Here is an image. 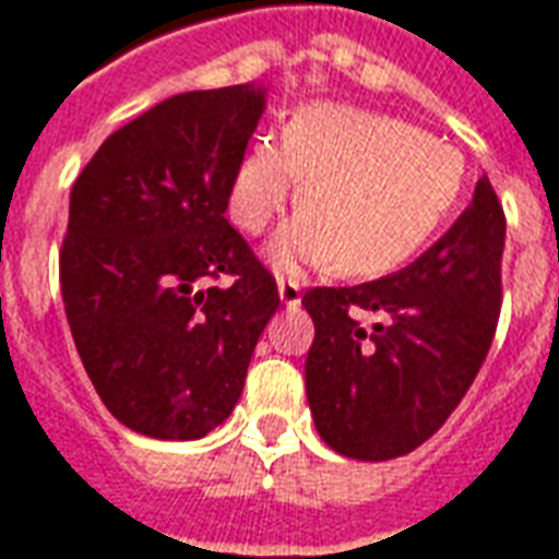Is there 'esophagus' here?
Here are the masks:
<instances>
[{
    "label": "esophagus",
    "instance_id": "esophagus-1",
    "mask_svg": "<svg viewBox=\"0 0 559 559\" xmlns=\"http://www.w3.org/2000/svg\"><path fill=\"white\" fill-rule=\"evenodd\" d=\"M276 288H280V300H283L285 307H297V304H300L304 288H300L297 280H292V276H280V280H276Z\"/></svg>",
    "mask_w": 559,
    "mask_h": 559
}]
</instances>
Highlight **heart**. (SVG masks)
Returning <instances> with one entry per match:
<instances>
[{"mask_svg": "<svg viewBox=\"0 0 559 559\" xmlns=\"http://www.w3.org/2000/svg\"><path fill=\"white\" fill-rule=\"evenodd\" d=\"M307 207L271 243L280 271L336 262L378 276L405 264L441 229L464 185V160L438 136L369 109L312 104L283 130L255 140L235 166L229 214L262 235L288 202Z\"/></svg>", "mask_w": 559, "mask_h": 559, "instance_id": "b5f03b06", "label": "heart"}]
</instances>
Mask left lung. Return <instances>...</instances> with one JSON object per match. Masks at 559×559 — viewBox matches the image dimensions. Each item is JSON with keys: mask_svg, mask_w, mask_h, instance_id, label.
Masks as SVG:
<instances>
[{"mask_svg": "<svg viewBox=\"0 0 559 559\" xmlns=\"http://www.w3.org/2000/svg\"><path fill=\"white\" fill-rule=\"evenodd\" d=\"M503 238V205L483 175L474 202L417 262L304 295L316 321L307 399L330 450L357 462L399 459L459 408L495 340ZM360 311L382 321L364 329Z\"/></svg>", "mask_w": 559, "mask_h": 559, "instance_id": "left-lung-1", "label": "left lung"}]
</instances>
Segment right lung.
Returning a JSON list of instances; mask_svg holds the SVG:
<instances>
[{
    "label": "right lung",
    "instance_id": "obj_1",
    "mask_svg": "<svg viewBox=\"0 0 559 559\" xmlns=\"http://www.w3.org/2000/svg\"><path fill=\"white\" fill-rule=\"evenodd\" d=\"M262 109L250 83L166 97L107 136L73 181L64 316L97 396L148 438L217 429L280 307L274 274L226 219Z\"/></svg>",
    "mask_w": 559,
    "mask_h": 559
}]
</instances>
